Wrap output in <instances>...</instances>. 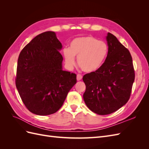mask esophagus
<instances>
[{
  "label": "esophagus",
  "mask_w": 149,
  "mask_h": 149,
  "mask_svg": "<svg viewBox=\"0 0 149 149\" xmlns=\"http://www.w3.org/2000/svg\"><path fill=\"white\" fill-rule=\"evenodd\" d=\"M82 78H83V76H82L81 74H77V80L78 81H80L81 79H82Z\"/></svg>",
  "instance_id": "esophagus-1"
}]
</instances>
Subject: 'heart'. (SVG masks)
<instances>
[{
  "mask_svg": "<svg viewBox=\"0 0 149 149\" xmlns=\"http://www.w3.org/2000/svg\"><path fill=\"white\" fill-rule=\"evenodd\" d=\"M107 53V44L91 36L76 38L71 42L70 49H63L67 66L73 68L76 63L74 56H77L78 66L86 73H93L100 69Z\"/></svg>",
  "mask_w": 149,
  "mask_h": 149,
  "instance_id": "b5f03b06",
  "label": "heart"
}]
</instances>
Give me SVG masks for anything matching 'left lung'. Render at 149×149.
I'll return each instance as SVG.
<instances>
[{
    "mask_svg": "<svg viewBox=\"0 0 149 149\" xmlns=\"http://www.w3.org/2000/svg\"><path fill=\"white\" fill-rule=\"evenodd\" d=\"M108 53L96 71L86 74L83 99L89 109L99 115L112 113L129 101L135 79L131 55L114 35L106 37Z\"/></svg>",
    "mask_w": 149,
    "mask_h": 149,
    "instance_id": "8db88e82",
    "label": "left lung"
}]
</instances>
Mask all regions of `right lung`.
I'll return each instance as SVG.
<instances>
[{
	"mask_svg": "<svg viewBox=\"0 0 149 149\" xmlns=\"http://www.w3.org/2000/svg\"><path fill=\"white\" fill-rule=\"evenodd\" d=\"M62 48L55 32L40 33L22 49L18 58L15 85L32 113H55L76 83V74L62 70Z\"/></svg>",
	"mask_w": 149,
	"mask_h": 149,
	"instance_id": "obj_1",
	"label": "right lung"
}]
</instances>
